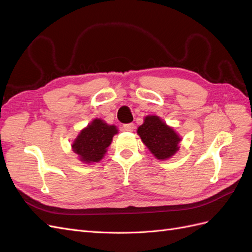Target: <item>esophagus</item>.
Masks as SVG:
<instances>
[{"label":"esophagus","instance_id":"esophagus-1","mask_svg":"<svg viewBox=\"0 0 252 252\" xmlns=\"http://www.w3.org/2000/svg\"><path fill=\"white\" fill-rule=\"evenodd\" d=\"M133 129H134V125H133V123H128V124H124L123 125V130H125V131H133Z\"/></svg>","mask_w":252,"mask_h":252}]
</instances>
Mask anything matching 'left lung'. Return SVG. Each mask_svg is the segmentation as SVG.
<instances>
[{
    "mask_svg": "<svg viewBox=\"0 0 252 252\" xmlns=\"http://www.w3.org/2000/svg\"><path fill=\"white\" fill-rule=\"evenodd\" d=\"M143 143L158 159H167L179 150L181 138L157 116H148L138 128Z\"/></svg>",
    "mask_w": 252,
    "mask_h": 252,
    "instance_id": "8db88e82",
    "label": "left lung"
}]
</instances>
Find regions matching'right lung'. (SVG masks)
<instances>
[{"mask_svg":"<svg viewBox=\"0 0 252 252\" xmlns=\"http://www.w3.org/2000/svg\"><path fill=\"white\" fill-rule=\"evenodd\" d=\"M117 133L116 126L108 125L101 119H94L79 133L72 144V150L83 163L98 162L103 158L113 135Z\"/></svg>","mask_w":252,"mask_h":252,"instance_id":"obj_1","label":"right lung"}]
</instances>
